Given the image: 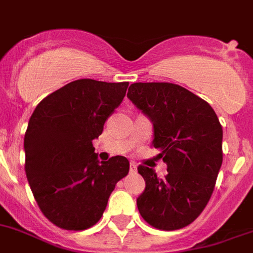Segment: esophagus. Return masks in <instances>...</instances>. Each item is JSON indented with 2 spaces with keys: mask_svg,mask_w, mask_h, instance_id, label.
I'll return each instance as SVG.
<instances>
[{
  "mask_svg": "<svg viewBox=\"0 0 253 253\" xmlns=\"http://www.w3.org/2000/svg\"><path fill=\"white\" fill-rule=\"evenodd\" d=\"M129 171L137 172V165L134 163H130V165H129Z\"/></svg>",
  "mask_w": 253,
  "mask_h": 253,
  "instance_id": "obj_1",
  "label": "esophagus"
}]
</instances>
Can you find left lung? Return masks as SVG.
Here are the masks:
<instances>
[{"mask_svg":"<svg viewBox=\"0 0 253 253\" xmlns=\"http://www.w3.org/2000/svg\"><path fill=\"white\" fill-rule=\"evenodd\" d=\"M128 98L153 124V147L168 175L139 166L146 188L137 198L150 225L176 230L197 219L210 200L223 164V128L206 101L172 83H133Z\"/></svg>","mask_w":253,"mask_h":253,"instance_id":"1","label":"left lung"}]
</instances>
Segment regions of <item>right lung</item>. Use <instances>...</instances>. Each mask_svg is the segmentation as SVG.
Returning a JSON list of instances; mask_svg holds the SVG:
<instances>
[{
  "mask_svg": "<svg viewBox=\"0 0 253 253\" xmlns=\"http://www.w3.org/2000/svg\"><path fill=\"white\" fill-rule=\"evenodd\" d=\"M128 85L74 81L43 98L30 116L24 137L28 182L43 215L61 229L94 225L128 174L126 157L100 161L92 144Z\"/></svg>",
  "mask_w": 253,
  "mask_h": 253,
  "instance_id": "add662e5",
  "label": "right lung"
}]
</instances>
